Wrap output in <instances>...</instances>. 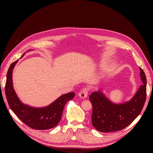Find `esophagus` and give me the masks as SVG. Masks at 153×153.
I'll use <instances>...</instances> for the list:
<instances>
[{
  "label": "esophagus",
  "mask_w": 153,
  "mask_h": 153,
  "mask_svg": "<svg viewBox=\"0 0 153 153\" xmlns=\"http://www.w3.org/2000/svg\"><path fill=\"white\" fill-rule=\"evenodd\" d=\"M89 93V89L87 87H84L83 89L79 92L78 95L81 98H85Z\"/></svg>",
  "instance_id": "esophagus-1"
}]
</instances>
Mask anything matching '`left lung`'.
I'll return each mask as SVG.
<instances>
[{"instance_id": "8db88e82", "label": "left lung", "mask_w": 153, "mask_h": 153, "mask_svg": "<svg viewBox=\"0 0 153 153\" xmlns=\"http://www.w3.org/2000/svg\"><path fill=\"white\" fill-rule=\"evenodd\" d=\"M140 71L143 84L128 102L114 104L100 91L92 92L89 96L92 105L91 121L97 130L103 133L122 130L140 114L146 100L147 81L141 68Z\"/></svg>"}]
</instances>
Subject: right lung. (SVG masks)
Here are the masks:
<instances>
[{"instance_id": "1", "label": "right lung", "mask_w": 153, "mask_h": 153, "mask_svg": "<svg viewBox=\"0 0 153 153\" xmlns=\"http://www.w3.org/2000/svg\"><path fill=\"white\" fill-rule=\"evenodd\" d=\"M18 61L11 64L7 73L5 92L10 108L18 119L32 129L43 130L56 126L61 121L64 106L69 100L74 98L75 94L69 92L64 94L53 103L44 108L30 107L23 104L14 91L12 81L13 69Z\"/></svg>"}]
</instances>
